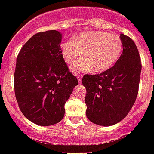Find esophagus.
Returning a JSON list of instances; mask_svg holds the SVG:
<instances>
[{
    "mask_svg": "<svg viewBox=\"0 0 154 154\" xmlns=\"http://www.w3.org/2000/svg\"><path fill=\"white\" fill-rule=\"evenodd\" d=\"M77 78H78V81H79V83L81 82V80H82V75L81 74H77Z\"/></svg>",
    "mask_w": 154,
    "mask_h": 154,
    "instance_id": "esophagus-1",
    "label": "esophagus"
}]
</instances>
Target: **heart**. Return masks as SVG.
I'll list each match as a JSON object with an SVG mask.
<instances>
[{
	"mask_svg": "<svg viewBox=\"0 0 154 154\" xmlns=\"http://www.w3.org/2000/svg\"><path fill=\"white\" fill-rule=\"evenodd\" d=\"M123 43L117 35L101 31H89L80 33L74 41L62 43L60 50L67 64H72L74 72H87L94 70L103 72L112 68L121 57Z\"/></svg>",
	"mask_w": 154,
	"mask_h": 154,
	"instance_id": "b5f03b06",
	"label": "heart"
}]
</instances>
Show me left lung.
<instances>
[{
  "label": "left lung",
  "mask_w": 154,
  "mask_h": 154,
  "mask_svg": "<svg viewBox=\"0 0 154 154\" xmlns=\"http://www.w3.org/2000/svg\"><path fill=\"white\" fill-rule=\"evenodd\" d=\"M123 52L116 64L100 74L85 75L86 116L102 126L113 125L126 117L138 94L141 58L134 41L120 35Z\"/></svg>",
  "instance_id": "8db88e82"
}]
</instances>
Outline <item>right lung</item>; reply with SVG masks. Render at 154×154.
<instances>
[{"instance_id": "add662e5", "label": "right lung", "mask_w": 154, "mask_h": 154, "mask_svg": "<svg viewBox=\"0 0 154 154\" xmlns=\"http://www.w3.org/2000/svg\"><path fill=\"white\" fill-rule=\"evenodd\" d=\"M62 35L49 30L33 35L20 49L14 72V91L20 111L42 126L60 122L77 77L60 50Z\"/></svg>"}]
</instances>
